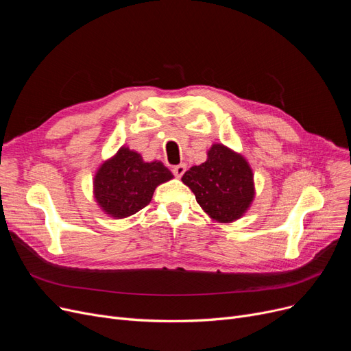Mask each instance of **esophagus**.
I'll list each match as a JSON object with an SVG mask.
<instances>
[{"label": "esophagus", "mask_w": 351, "mask_h": 351, "mask_svg": "<svg viewBox=\"0 0 351 351\" xmlns=\"http://www.w3.org/2000/svg\"><path fill=\"white\" fill-rule=\"evenodd\" d=\"M185 171H186V165H185V163L176 165L175 168L172 169V172H173V175H175L176 178H182V176H183V173H185Z\"/></svg>", "instance_id": "34e87169"}]
</instances>
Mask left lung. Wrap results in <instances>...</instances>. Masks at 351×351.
Returning <instances> with one entry per match:
<instances>
[{"label": "left lung", "mask_w": 351, "mask_h": 351, "mask_svg": "<svg viewBox=\"0 0 351 351\" xmlns=\"http://www.w3.org/2000/svg\"><path fill=\"white\" fill-rule=\"evenodd\" d=\"M182 182L195 193L204 212L219 223L241 219L256 193L249 162L223 143H213L208 149V159L192 166Z\"/></svg>", "instance_id": "8db88e82"}]
</instances>
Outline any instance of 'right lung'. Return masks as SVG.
<instances>
[{
	"label": "right lung",
	"instance_id": "1",
	"mask_svg": "<svg viewBox=\"0 0 351 351\" xmlns=\"http://www.w3.org/2000/svg\"><path fill=\"white\" fill-rule=\"evenodd\" d=\"M172 178L162 162H145L141 154L122 146L98 168L94 197L108 216L123 219L149 205L155 189Z\"/></svg>",
	"mask_w": 351,
	"mask_h": 351
}]
</instances>
